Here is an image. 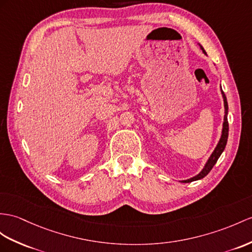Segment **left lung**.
Instances as JSON below:
<instances>
[{"label": "left lung", "mask_w": 252, "mask_h": 252, "mask_svg": "<svg viewBox=\"0 0 252 252\" xmlns=\"http://www.w3.org/2000/svg\"><path fill=\"white\" fill-rule=\"evenodd\" d=\"M201 50L203 51L204 54H206L205 50L203 49L200 44H199ZM221 88V87H220ZM221 95L223 98V105H224V118H223V123H222V130H221V136H220V139L218 141V143L215 147L214 152L212 153V155L210 156V158L207 159L206 163L204 164L203 169H202L199 174H197L193 177H190L188 180L185 181H181V183H190V182H193V181H198L203 179L204 176H206L208 173H210V171L213 169V167L215 165V163L217 162V160L219 159L220 155L222 154V152L225 149V145H226V141H228V136H229V123H228V111H229V107H228V101H226V97L223 93V91L221 90Z\"/></svg>", "instance_id": "obj_1"}]
</instances>
